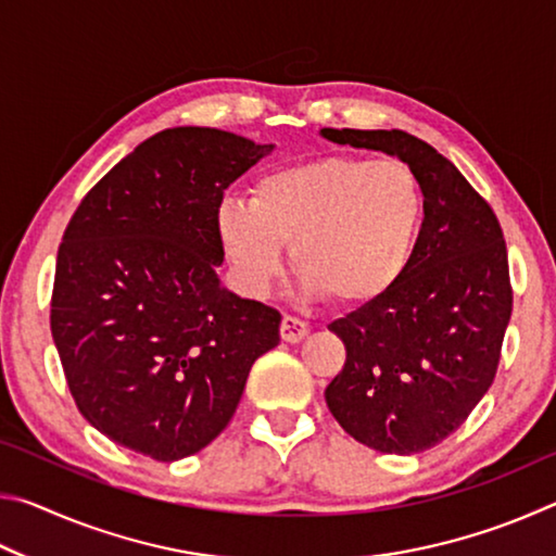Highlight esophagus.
I'll return each mask as SVG.
<instances>
[{
    "instance_id": "1",
    "label": "esophagus",
    "mask_w": 556,
    "mask_h": 556,
    "mask_svg": "<svg viewBox=\"0 0 556 556\" xmlns=\"http://www.w3.org/2000/svg\"><path fill=\"white\" fill-rule=\"evenodd\" d=\"M279 331H281V341L299 343V341H304V338L308 336V324L299 321V318H294V316H285V318H281Z\"/></svg>"
}]
</instances>
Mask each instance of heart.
<instances>
[{"instance_id": "obj_1", "label": "heart", "mask_w": 556, "mask_h": 556, "mask_svg": "<svg viewBox=\"0 0 556 556\" xmlns=\"http://www.w3.org/2000/svg\"><path fill=\"white\" fill-rule=\"evenodd\" d=\"M419 215V181L407 164L318 156L260 174L248 201L220 205L215 230L250 294L269 289L289 242L308 291L365 306L407 269Z\"/></svg>"}]
</instances>
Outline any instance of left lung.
<instances>
[{"instance_id": "obj_1", "label": "left lung", "mask_w": 556, "mask_h": 556, "mask_svg": "<svg viewBox=\"0 0 556 556\" xmlns=\"http://www.w3.org/2000/svg\"><path fill=\"white\" fill-rule=\"evenodd\" d=\"M333 144L397 156L425 193V220L407 269L388 294L333 331L345 365L326 404L348 434L380 454H421L493 384L513 289L501 223L464 174L402 129H321Z\"/></svg>"}]
</instances>
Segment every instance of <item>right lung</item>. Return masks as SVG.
Here are the masks:
<instances>
[{"label":"right lung","mask_w":556,"mask_h":556,"mask_svg":"<svg viewBox=\"0 0 556 556\" xmlns=\"http://www.w3.org/2000/svg\"><path fill=\"white\" fill-rule=\"evenodd\" d=\"M275 144L211 127L149 137L73 213L51 333L75 404L100 434L156 460L228 427L281 316L220 285L223 193Z\"/></svg>","instance_id":"add662e5"}]
</instances>
